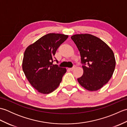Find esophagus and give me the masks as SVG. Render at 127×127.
I'll use <instances>...</instances> for the list:
<instances>
[{
    "instance_id": "1",
    "label": "esophagus",
    "mask_w": 127,
    "mask_h": 127,
    "mask_svg": "<svg viewBox=\"0 0 127 127\" xmlns=\"http://www.w3.org/2000/svg\"><path fill=\"white\" fill-rule=\"evenodd\" d=\"M75 68H76V66L74 65L73 67H72V68H70L69 69L71 71H73V70H74L75 69Z\"/></svg>"
}]
</instances>
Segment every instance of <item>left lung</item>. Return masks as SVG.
<instances>
[{
	"label": "left lung",
	"instance_id": "8db88e82",
	"mask_svg": "<svg viewBox=\"0 0 127 127\" xmlns=\"http://www.w3.org/2000/svg\"><path fill=\"white\" fill-rule=\"evenodd\" d=\"M71 38L80 51L83 64V74L78 82L88 91L99 90L109 82L114 72V52L106 43L93 35L75 34Z\"/></svg>",
	"mask_w": 127,
	"mask_h": 127
}]
</instances>
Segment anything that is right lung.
I'll list each match as a JSON object with an SVG mask.
<instances>
[{"label":"right lung","mask_w":127,"mask_h":127,"mask_svg":"<svg viewBox=\"0 0 127 127\" xmlns=\"http://www.w3.org/2000/svg\"><path fill=\"white\" fill-rule=\"evenodd\" d=\"M68 37L67 35L49 33L26 49L23 71L31 85L39 93L52 92L61 82L66 69L53 64V58L57 48Z\"/></svg>","instance_id":"obj_1"}]
</instances>
